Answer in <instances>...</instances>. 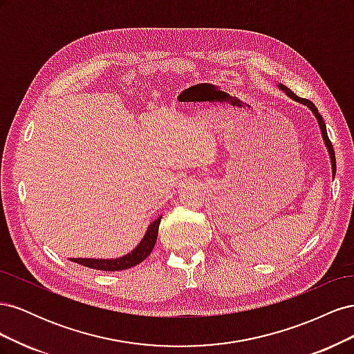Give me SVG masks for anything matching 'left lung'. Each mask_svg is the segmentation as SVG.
Listing matches in <instances>:
<instances>
[{
    "label": "left lung",
    "mask_w": 354,
    "mask_h": 354,
    "mask_svg": "<svg viewBox=\"0 0 354 354\" xmlns=\"http://www.w3.org/2000/svg\"><path fill=\"white\" fill-rule=\"evenodd\" d=\"M279 88L281 90H283L285 93H286V95L288 97H291L292 100H295V102H298V103H301V104H306L307 108L312 111L313 113H315V116H316V120H317V124H319V127H320V131H322V137H324V140H325V146L328 147V152H329V158H330V165H332V178L335 177V171H337V162H335V152H334V147H332V143H330V140H329V137H328V133H326V125H325V122H324V118H322V115L319 113V111H317V108L316 106L310 102V100H307V99H301V97H298V95H295L291 90H289L288 87H285V85H282V84H279Z\"/></svg>",
    "instance_id": "obj_1"
}]
</instances>
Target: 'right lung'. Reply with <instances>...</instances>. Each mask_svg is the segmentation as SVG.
I'll return each instance as SVG.
<instances>
[{"label":"right lung","mask_w":354,"mask_h":354,"mask_svg":"<svg viewBox=\"0 0 354 354\" xmlns=\"http://www.w3.org/2000/svg\"><path fill=\"white\" fill-rule=\"evenodd\" d=\"M160 217H158L155 221L149 224L147 232L143 236L142 242L138 243L136 248L128 252L127 255L120 257V259H112V260H99V259H71L72 261L82 264L85 267H90V269L95 270H104V272H116V270H125L131 269L133 266L140 264L143 260L147 259V255L152 252L153 246L156 243L158 238V229H159Z\"/></svg>","instance_id":"add662e5"}]
</instances>
